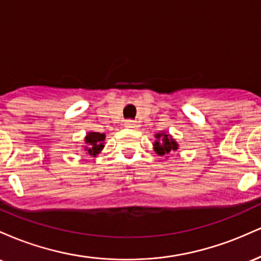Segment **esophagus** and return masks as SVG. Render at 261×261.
Returning a JSON list of instances; mask_svg holds the SVG:
<instances>
[{
  "instance_id": "obj_1",
  "label": "esophagus",
  "mask_w": 261,
  "mask_h": 261,
  "mask_svg": "<svg viewBox=\"0 0 261 261\" xmlns=\"http://www.w3.org/2000/svg\"><path fill=\"white\" fill-rule=\"evenodd\" d=\"M124 125L126 127H137V121H135V120H126V121H125Z\"/></svg>"
}]
</instances>
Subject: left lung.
I'll list each match as a JSON object with an SVG mask.
<instances>
[{"label":"left lung","instance_id":"8db88e82","mask_svg":"<svg viewBox=\"0 0 261 261\" xmlns=\"http://www.w3.org/2000/svg\"><path fill=\"white\" fill-rule=\"evenodd\" d=\"M155 139H157V141L154 142V151L160 155L168 154L170 153V151L178 149V143H176L169 135L157 134L155 135ZM158 139L160 141H158Z\"/></svg>","mask_w":261,"mask_h":261}]
</instances>
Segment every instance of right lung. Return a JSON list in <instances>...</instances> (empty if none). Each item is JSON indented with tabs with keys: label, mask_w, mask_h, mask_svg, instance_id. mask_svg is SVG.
Instances as JSON below:
<instances>
[{
	"label": "right lung",
	"mask_w": 261,
	"mask_h": 261,
	"mask_svg": "<svg viewBox=\"0 0 261 261\" xmlns=\"http://www.w3.org/2000/svg\"><path fill=\"white\" fill-rule=\"evenodd\" d=\"M106 139V135L99 133H88L86 137V143L88 147H86L89 154L94 155L100 152V149L104 147L103 141Z\"/></svg>",
	"instance_id": "obj_1"
}]
</instances>
